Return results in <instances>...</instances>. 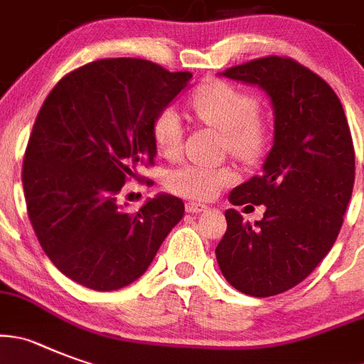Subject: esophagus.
I'll list each match as a JSON object with an SVG mask.
<instances>
[{"label":"esophagus","instance_id":"1","mask_svg":"<svg viewBox=\"0 0 364 364\" xmlns=\"http://www.w3.org/2000/svg\"><path fill=\"white\" fill-rule=\"evenodd\" d=\"M208 209H209L208 205L198 204V202H188V204H186V211L193 213V215H198V213H205Z\"/></svg>","mask_w":364,"mask_h":364}]
</instances>
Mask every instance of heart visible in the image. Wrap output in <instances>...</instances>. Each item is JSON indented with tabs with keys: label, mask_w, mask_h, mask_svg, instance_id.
Listing matches in <instances>:
<instances>
[{
	"label": "heart",
	"mask_w": 364,
	"mask_h": 364,
	"mask_svg": "<svg viewBox=\"0 0 364 364\" xmlns=\"http://www.w3.org/2000/svg\"><path fill=\"white\" fill-rule=\"evenodd\" d=\"M189 106L204 124L220 129L223 146L235 156L255 160L265 148V128L259 122L255 97L225 81H208L189 95ZM153 141L164 156H173L182 146V122L175 108L160 109L151 124ZM236 178L229 166L184 164L171 171L169 189L195 200H209Z\"/></svg>",
	"instance_id": "heart-1"
}]
</instances>
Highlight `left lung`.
Segmentation results:
<instances>
[{
  "mask_svg": "<svg viewBox=\"0 0 364 364\" xmlns=\"http://www.w3.org/2000/svg\"><path fill=\"white\" fill-rule=\"evenodd\" d=\"M222 75L258 85L274 109L262 175L229 195L232 205H265L263 218L251 225L228 209L215 251L235 289L267 298L301 283L334 245L354 189V142L334 90L294 59L269 55Z\"/></svg>",
  "mask_w": 364,
  "mask_h": 364,
  "instance_id": "8db88e82",
  "label": "left lung"
}]
</instances>
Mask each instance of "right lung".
<instances>
[{
    "label": "right lung",
    "mask_w": 364,
    "mask_h": 364,
    "mask_svg": "<svg viewBox=\"0 0 364 364\" xmlns=\"http://www.w3.org/2000/svg\"><path fill=\"white\" fill-rule=\"evenodd\" d=\"M191 77L146 59H101L65 75L43 102L23 191L43 251L73 282L93 291L129 285L184 216L176 196L162 193L128 213L117 195L153 166V119Z\"/></svg>",
    "instance_id": "1"
}]
</instances>
